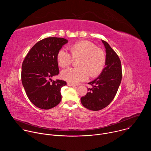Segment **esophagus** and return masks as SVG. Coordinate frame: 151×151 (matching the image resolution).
<instances>
[{
    "mask_svg": "<svg viewBox=\"0 0 151 151\" xmlns=\"http://www.w3.org/2000/svg\"><path fill=\"white\" fill-rule=\"evenodd\" d=\"M67 85H68V86H69V87H76V85H75L74 84H72V83H69V82H68V83H67Z\"/></svg>",
    "mask_w": 151,
    "mask_h": 151,
    "instance_id": "34e87169",
    "label": "esophagus"
}]
</instances>
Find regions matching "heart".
I'll return each instance as SVG.
<instances>
[{
  "instance_id": "heart-1",
  "label": "heart",
  "mask_w": 151,
  "mask_h": 151,
  "mask_svg": "<svg viewBox=\"0 0 151 151\" xmlns=\"http://www.w3.org/2000/svg\"><path fill=\"white\" fill-rule=\"evenodd\" d=\"M69 50L73 59L79 58L77 63L79 68L63 70L61 73L62 79L75 84L86 81L89 76L97 77L102 72L106 63V55L93 43L80 41L70 45ZM71 56L65 50H60L57 54L58 65L61 68L69 66L73 61Z\"/></svg>"
}]
</instances>
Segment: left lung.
<instances>
[{
  "mask_svg": "<svg viewBox=\"0 0 151 151\" xmlns=\"http://www.w3.org/2000/svg\"><path fill=\"white\" fill-rule=\"evenodd\" d=\"M106 49L105 68L94 80L90 82L92 87L81 98L82 104L94 111H100L108 106L114 99L122 79L120 59L116 53L104 40H101Z\"/></svg>",
  "mask_w": 151,
  "mask_h": 151,
  "instance_id": "1",
  "label": "left lung"
}]
</instances>
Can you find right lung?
I'll return each instance as SVG.
<instances>
[{"instance_id": "add662e5", "label": "right lung", "mask_w": 151, "mask_h": 151, "mask_svg": "<svg viewBox=\"0 0 151 151\" xmlns=\"http://www.w3.org/2000/svg\"><path fill=\"white\" fill-rule=\"evenodd\" d=\"M68 40L61 37L42 39L31 48L25 57L21 70V81L30 101L42 109H50L60 103L61 88L66 82L53 81L59 69L57 54Z\"/></svg>"}]
</instances>
